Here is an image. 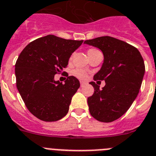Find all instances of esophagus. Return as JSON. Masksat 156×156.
I'll use <instances>...</instances> for the list:
<instances>
[{
    "label": "esophagus",
    "mask_w": 156,
    "mask_h": 156,
    "mask_svg": "<svg viewBox=\"0 0 156 156\" xmlns=\"http://www.w3.org/2000/svg\"><path fill=\"white\" fill-rule=\"evenodd\" d=\"M80 84H81V87H83L85 85H86V82H80Z\"/></svg>",
    "instance_id": "34e87169"
}]
</instances>
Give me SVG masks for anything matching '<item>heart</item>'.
I'll use <instances>...</instances> for the list:
<instances>
[{
  "label": "heart",
  "instance_id": "b5f03b06",
  "mask_svg": "<svg viewBox=\"0 0 156 156\" xmlns=\"http://www.w3.org/2000/svg\"><path fill=\"white\" fill-rule=\"evenodd\" d=\"M95 51H97V50H96V49H89V51H88V55L91 53V52H95ZM70 59H71V58H70ZM73 74H74V76H76L77 78H81V79H86V78H87V74H86V73L85 72L84 70H79V69L74 70V71H73Z\"/></svg>",
  "mask_w": 156,
  "mask_h": 156
}]
</instances>
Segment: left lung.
<instances>
[{
	"label": "left lung",
	"mask_w": 156,
	"mask_h": 156,
	"mask_svg": "<svg viewBox=\"0 0 156 156\" xmlns=\"http://www.w3.org/2000/svg\"><path fill=\"white\" fill-rule=\"evenodd\" d=\"M84 44L104 54L102 67L93 79L104 80L105 86L100 89L94 82H89L94 88L87 100L89 112L98 121L111 122L123 115L137 97L145 72L144 62L138 49L115 37H97Z\"/></svg>",
	"instance_id": "left-lung-1"
}]
</instances>
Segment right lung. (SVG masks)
Instances as JSON below:
<instances>
[{"label": "right lung", "instance_id": "right-lung-1", "mask_svg": "<svg viewBox=\"0 0 156 156\" xmlns=\"http://www.w3.org/2000/svg\"><path fill=\"white\" fill-rule=\"evenodd\" d=\"M82 43L50 34L33 41L19 55L15 65L16 86L27 109L37 119L58 121L68 112L79 81L68 76L62 83L54 77L67 67Z\"/></svg>", "mask_w": 156, "mask_h": 156}]
</instances>
